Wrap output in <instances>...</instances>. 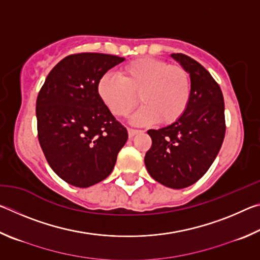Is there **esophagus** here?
I'll return each instance as SVG.
<instances>
[{
    "label": "esophagus",
    "mask_w": 260,
    "mask_h": 260,
    "mask_svg": "<svg viewBox=\"0 0 260 260\" xmlns=\"http://www.w3.org/2000/svg\"><path fill=\"white\" fill-rule=\"evenodd\" d=\"M141 131H139V129H134V128H128V136L129 138L132 139V138H134V136L136 135V134H139Z\"/></svg>",
    "instance_id": "esophagus-1"
}]
</instances>
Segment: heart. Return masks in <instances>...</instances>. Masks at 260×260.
<instances>
[{
	"instance_id": "1",
	"label": "heart",
	"mask_w": 260,
	"mask_h": 260,
	"mask_svg": "<svg viewBox=\"0 0 260 260\" xmlns=\"http://www.w3.org/2000/svg\"><path fill=\"white\" fill-rule=\"evenodd\" d=\"M118 75L107 73L98 83L100 99L113 116H127L138 104V96L143 107L132 117L133 124L158 120L161 125H171L186 112L191 80L180 65L142 57L122 65Z\"/></svg>"
}]
</instances>
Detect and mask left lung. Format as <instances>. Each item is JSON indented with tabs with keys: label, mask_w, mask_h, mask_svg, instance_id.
Returning a JSON list of instances; mask_svg holds the SVG:
<instances>
[{
	"label": "left lung",
	"mask_w": 260,
	"mask_h": 260,
	"mask_svg": "<svg viewBox=\"0 0 260 260\" xmlns=\"http://www.w3.org/2000/svg\"><path fill=\"white\" fill-rule=\"evenodd\" d=\"M190 76L191 98L180 119L159 129H149L151 148L144 164L164 186L182 189L203 177L221 148L226 132L222 91L206 69L183 54H172Z\"/></svg>",
	"instance_id": "obj_1"
}]
</instances>
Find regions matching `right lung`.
<instances>
[{
    "label": "right lung",
    "mask_w": 260,
    "mask_h": 260,
    "mask_svg": "<svg viewBox=\"0 0 260 260\" xmlns=\"http://www.w3.org/2000/svg\"><path fill=\"white\" fill-rule=\"evenodd\" d=\"M124 60L99 52L70 55L51 70L38 95L41 149L52 171L74 187L109 177L128 139L98 93L100 79Z\"/></svg>",
    "instance_id": "obj_1"
}]
</instances>
